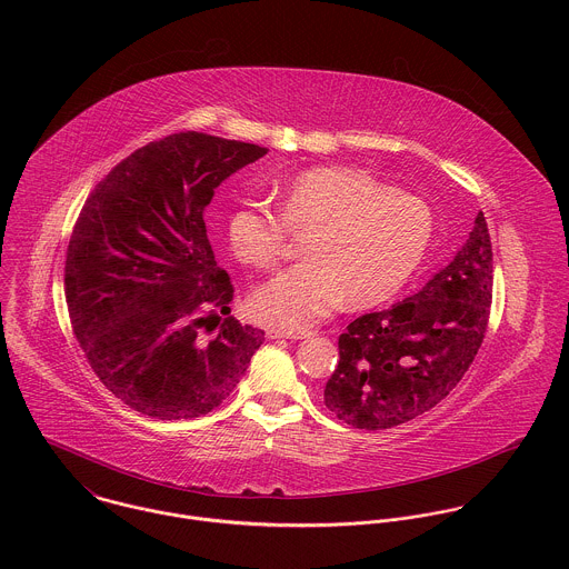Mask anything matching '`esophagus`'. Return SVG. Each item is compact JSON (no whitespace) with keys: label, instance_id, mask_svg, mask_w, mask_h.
Here are the masks:
<instances>
[{"label":"esophagus","instance_id":"esophagus-1","mask_svg":"<svg viewBox=\"0 0 569 569\" xmlns=\"http://www.w3.org/2000/svg\"><path fill=\"white\" fill-rule=\"evenodd\" d=\"M267 337L269 339H307V337H311V332L309 330H289V328H267Z\"/></svg>","mask_w":569,"mask_h":569}]
</instances>
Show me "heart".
I'll return each mask as SVG.
<instances>
[{"mask_svg":"<svg viewBox=\"0 0 569 569\" xmlns=\"http://www.w3.org/2000/svg\"><path fill=\"white\" fill-rule=\"evenodd\" d=\"M433 232L431 212L413 194L350 166H322L278 192V212L244 199L228 219V243L249 267L271 269L305 237L309 260L278 273L253 296L267 325L302 328L346 296L357 309L392 298L418 269Z\"/></svg>","mask_w":569,"mask_h":569,"instance_id":"b5f03b06","label":"heart"}]
</instances>
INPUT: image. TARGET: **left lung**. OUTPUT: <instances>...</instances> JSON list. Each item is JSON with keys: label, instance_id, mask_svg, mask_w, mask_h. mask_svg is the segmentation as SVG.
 I'll return each mask as SVG.
<instances>
[{"label": "left lung", "instance_id": "left-lung-1", "mask_svg": "<svg viewBox=\"0 0 569 569\" xmlns=\"http://www.w3.org/2000/svg\"><path fill=\"white\" fill-rule=\"evenodd\" d=\"M492 302L487 219L453 260L392 309L366 313L339 335L325 406L355 429L403 425L438 406L473 363Z\"/></svg>", "mask_w": 569, "mask_h": 569}]
</instances>
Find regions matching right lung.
Instances as JSON below:
<instances>
[{"label": "right lung", "mask_w": 569, "mask_h": 569, "mask_svg": "<svg viewBox=\"0 0 569 569\" xmlns=\"http://www.w3.org/2000/svg\"><path fill=\"white\" fill-rule=\"evenodd\" d=\"M269 149L199 131L149 142L91 190L66 253V302L82 355L124 406L162 420L221 406L264 341L230 316L203 210Z\"/></svg>", "instance_id": "add662e5"}]
</instances>
